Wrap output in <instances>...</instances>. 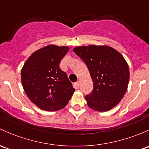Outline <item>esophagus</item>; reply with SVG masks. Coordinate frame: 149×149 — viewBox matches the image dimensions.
Instances as JSON below:
<instances>
[{
  "label": "esophagus",
  "mask_w": 149,
  "mask_h": 149,
  "mask_svg": "<svg viewBox=\"0 0 149 149\" xmlns=\"http://www.w3.org/2000/svg\"><path fill=\"white\" fill-rule=\"evenodd\" d=\"M74 86H75V88H76V89L79 88V87H80V82H79V81H77V82L75 83Z\"/></svg>",
  "instance_id": "34e87169"
}]
</instances>
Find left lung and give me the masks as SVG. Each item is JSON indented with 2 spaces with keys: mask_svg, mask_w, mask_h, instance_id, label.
I'll return each instance as SVG.
<instances>
[{
  "mask_svg": "<svg viewBox=\"0 0 149 149\" xmlns=\"http://www.w3.org/2000/svg\"><path fill=\"white\" fill-rule=\"evenodd\" d=\"M73 50L87 65L93 82L92 93L86 96L88 107L106 112L117 105L130 81V68L124 56L105 45L81 46Z\"/></svg>",
  "mask_w": 149,
  "mask_h": 149,
  "instance_id": "1",
  "label": "left lung"
}]
</instances>
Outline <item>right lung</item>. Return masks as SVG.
I'll return each mask as SVG.
<instances>
[{"label": "right lung", "mask_w": 149, "mask_h": 149, "mask_svg": "<svg viewBox=\"0 0 149 149\" xmlns=\"http://www.w3.org/2000/svg\"><path fill=\"white\" fill-rule=\"evenodd\" d=\"M67 46L49 45L35 51L24 62L21 82L32 103L46 111L64 108L75 89L59 63L68 52Z\"/></svg>", "instance_id": "add662e5"}]
</instances>
